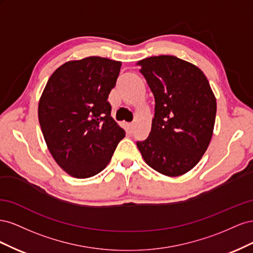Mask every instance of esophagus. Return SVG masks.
<instances>
[{
    "mask_svg": "<svg viewBox=\"0 0 253 253\" xmlns=\"http://www.w3.org/2000/svg\"><path fill=\"white\" fill-rule=\"evenodd\" d=\"M128 128H129V131L133 132L134 128H135V125H134V124H129V125H128Z\"/></svg>",
    "mask_w": 253,
    "mask_h": 253,
    "instance_id": "34e87169",
    "label": "esophagus"
}]
</instances>
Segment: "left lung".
I'll list each match as a JSON object with an SVG mask.
<instances>
[{
    "instance_id": "8db88e82",
    "label": "left lung",
    "mask_w": 253,
    "mask_h": 253,
    "mask_svg": "<svg viewBox=\"0 0 253 253\" xmlns=\"http://www.w3.org/2000/svg\"><path fill=\"white\" fill-rule=\"evenodd\" d=\"M155 98L149 137L137 141L152 169L179 176L197 165L212 138L216 100L197 66L174 56H155L138 63Z\"/></svg>"
}]
</instances>
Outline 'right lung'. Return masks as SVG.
Segmentation results:
<instances>
[{"label": "right lung", "mask_w": 253, "mask_h": 253, "mask_svg": "<svg viewBox=\"0 0 253 253\" xmlns=\"http://www.w3.org/2000/svg\"><path fill=\"white\" fill-rule=\"evenodd\" d=\"M120 67L119 61L101 57L68 61L53 72L43 90L38 115L45 142L73 177L101 172L125 138L108 101Z\"/></svg>", "instance_id": "obj_1"}]
</instances>
